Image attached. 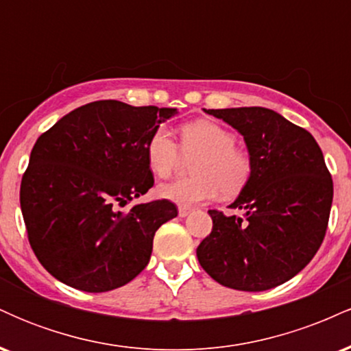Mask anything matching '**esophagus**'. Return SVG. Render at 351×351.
Returning <instances> with one entry per match:
<instances>
[{
    "mask_svg": "<svg viewBox=\"0 0 351 351\" xmlns=\"http://www.w3.org/2000/svg\"><path fill=\"white\" fill-rule=\"evenodd\" d=\"M189 213H191V209L189 208H186V206H180L178 208V215H180V217H186Z\"/></svg>",
    "mask_w": 351,
    "mask_h": 351,
    "instance_id": "esophagus-1",
    "label": "esophagus"
}]
</instances>
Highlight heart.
Listing matches in <instances>:
<instances>
[{
    "label": "heart",
    "mask_w": 351,
    "mask_h": 351,
    "mask_svg": "<svg viewBox=\"0 0 351 351\" xmlns=\"http://www.w3.org/2000/svg\"><path fill=\"white\" fill-rule=\"evenodd\" d=\"M145 153L148 168L160 178L170 176L183 156L193 158L189 165L193 176L158 186L162 198L181 206L206 203L219 191L224 196L236 195L247 183L252 170L247 153L236 147L234 134L209 120L184 123L180 128V147L167 128H155Z\"/></svg>",
    "instance_id": "b5f03b06"
}]
</instances>
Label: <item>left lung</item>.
<instances>
[{"mask_svg": "<svg viewBox=\"0 0 351 351\" xmlns=\"http://www.w3.org/2000/svg\"><path fill=\"white\" fill-rule=\"evenodd\" d=\"M204 112L244 136L252 170L226 216L209 209L213 231L201 241V267L221 285L261 292L291 280L315 256L330 217L333 181L305 128L264 107Z\"/></svg>", "mask_w": 351, "mask_h": 351, "instance_id": "left-lung-1", "label": "left lung"}]
</instances>
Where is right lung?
I'll list each match as a JSON object with an SVG mask.
<instances>
[{
	"instance_id": "add662e5",
	"label": "right lung",
	"mask_w": 351,
	"mask_h": 351,
	"mask_svg": "<svg viewBox=\"0 0 351 351\" xmlns=\"http://www.w3.org/2000/svg\"><path fill=\"white\" fill-rule=\"evenodd\" d=\"M176 108L97 100L39 136L21 181L27 239L43 267L84 292L128 284L147 267L153 236L178 216L168 199L119 206L153 186L148 136Z\"/></svg>"
}]
</instances>
